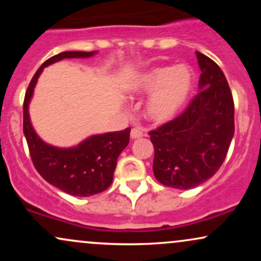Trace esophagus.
<instances>
[{
    "label": "esophagus",
    "instance_id": "obj_1",
    "mask_svg": "<svg viewBox=\"0 0 261 261\" xmlns=\"http://www.w3.org/2000/svg\"><path fill=\"white\" fill-rule=\"evenodd\" d=\"M145 136V134L140 130V128H133L131 130V139L136 140V139H141V137Z\"/></svg>",
    "mask_w": 261,
    "mask_h": 261
}]
</instances>
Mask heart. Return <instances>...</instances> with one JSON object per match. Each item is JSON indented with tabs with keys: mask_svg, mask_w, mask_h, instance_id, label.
Listing matches in <instances>:
<instances>
[{
	"mask_svg": "<svg viewBox=\"0 0 261 261\" xmlns=\"http://www.w3.org/2000/svg\"><path fill=\"white\" fill-rule=\"evenodd\" d=\"M196 77L188 65H166L137 73L126 85L131 97L149 98L145 104V116L155 124L174 120L193 98Z\"/></svg>",
	"mask_w": 261,
	"mask_h": 261,
	"instance_id": "b5f03b06",
	"label": "heart"
}]
</instances>
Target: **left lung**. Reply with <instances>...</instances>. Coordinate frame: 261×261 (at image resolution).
I'll use <instances>...</instances> for the list:
<instances>
[{"label":"left lung","mask_w":261,"mask_h":261,"mask_svg":"<svg viewBox=\"0 0 261 261\" xmlns=\"http://www.w3.org/2000/svg\"><path fill=\"white\" fill-rule=\"evenodd\" d=\"M199 94L174 120L149 133L153 173L161 184L180 190L199 187L222 166L234 135V104L218 65L196 51Z\"/></svg>","instance_id":"8db88e82"}]
</instances>
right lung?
<instances>
[{"mask_svg":"<svg viewBox=\"0 0 261 261\" xmlns=\"http://www.w3.org/2000/svg\"><path fill=\"white\" fill-rule=\"evenodd\" d=\"M95 54L65 51L46 60L33 76L23 103V133L35 169L49 184L73 196H92L110 187L118 157L130 141V127L92 135L72 147H56L44 142L34 130L29 104L39 76L46 66L64 59L92 58Z\"/></svg>","mask_w":261,"mask_h":261,"instance_id":"add662e5","label":"right lung"}]
</instances>
